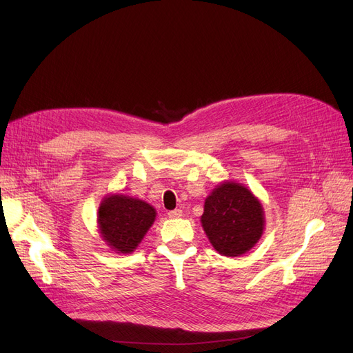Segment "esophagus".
Returning <instances> with one entry per match:
<instances>
[{
	"label": "esophagus",
	"instance_id": "1",
	"mask_svg": "<svg viewBox=\"0 0 353 353\" xmlns=\"http://www.w3.org/2000/svg\"><path fill=\"white\" fill-rule=\"evenodd\" d=\"M168 216L171 217V219H178V217H181V216H182V210L175 208V210H172V211H169Z\"/></svg>",
	"mask_w": 353,
	"mask_h": 353
}]
</instances>
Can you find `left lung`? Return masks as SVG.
I'll return each instance as SVG.
<instances>
[{
  "mask_svg": "<svg viewBox=\"0 0 353 353\" xmlns=\"http://www.w3.org/2000/svg\"><path fill=\"white\" fill-rule=\"evenodd\" d=\"M201 224L220 255L241 256L258 243L263 233V207L245 185L225 181L205 199Z\"/></svg>",
  "mask_w": 353,
  "mask_h": 353,
  "instance_id": "1",
  "label": "left lung"
}]
</instances>
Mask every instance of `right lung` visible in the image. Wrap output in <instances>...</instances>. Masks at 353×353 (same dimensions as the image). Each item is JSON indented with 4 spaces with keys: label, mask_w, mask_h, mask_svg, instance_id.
<instances>
[{
    "label": "right lung",
    "mask_w": 353,
    "mask_h": 353,
    "mask_svg": "<svg viewBox=\"0 0 353 353\" xmlns=\"http://www.w3.org/2000/svg\"><path fill=\"white\" fill-rule=\"evenodd\" d=\"M97 217L107 245L117 253H130L150 229L157 210L133 196L112 194L101 201Z\"/></svg>",
    "instance_id": "1"
}]
</instances>
